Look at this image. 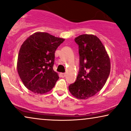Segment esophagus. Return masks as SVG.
<instances>
[{"label": "esophagus", "instance_id": "1", "mask_svg": "<svg viewBox=\"0 0 131 131\" xmlns=\"http://www.w3.org/2000/svg\"><path fill=\"white\" fill-rule=\"evenodd\" d=\"M60 76L62 77H65V75H66V74H65V73H60Z\"/></svg>", "mask_w": 131, "mask_h": 131}]
</instances>
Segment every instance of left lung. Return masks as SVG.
<instances>
[{
    "instance_id": "8db88e82",
    "label": "left lung",
    "mask_w": 131,
    "mask_h": 131,
    "mask_svg": "<svg viewBox=\"0 0 131 131\" xmlns=\"http://www.w3.org/2000/svg\"><path fill=\"white\" fill-rule=\"evenodd\" d=\"M74 40L79 48L80 70L76 81L69 86V90L77 99H86L105 85L110 72V59L96 36L81 35Z\"/></svg>"
}]
</instances>
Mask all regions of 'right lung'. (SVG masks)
Listing matches in <instances>:
<instances>
[{"instance_id": "right-lung-1", "label": "right lung", "mask_w": 131, "mask_h": 131, "mask_svg": "<svg viewBox=\"0 0 131 131\" xmlns=\"http://www.w3.org/2000/svg\"><path fill=\"white\" fill-rule=\"evenodd\" d=\"M64 41L45 32L35 33L24 41L17 68L26 88L35 93L44 94L54 88L59 78L53 68L54 53Z\"/></svg>"}]
</instances>
